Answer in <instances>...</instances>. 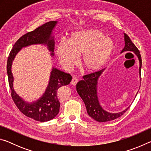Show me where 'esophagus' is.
Returning a JSON list of instances; mask_svg holds the SVG:
<instances>
[{"instance_id":"esophagus-1","label":"esophagus","mask_w":151,"mask_h":151,"mask_svg":"<svg viewBox=\"0 0 151 151\" xmlns=\"http://www.w3.org/2000/svg\"><path fill=\"white\" fill-rule=\"evenodd\" d=\"M78 81V78H76V77H73V79H72V81H71V84H72L73 85L75 86V85H76V84H77Z\"/></svg>"}]
</instances>
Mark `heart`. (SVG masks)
I'll return each instance as SVG.
<instances>
[{"label": "heart", "instance_id": "1", "mask_svg": "<svg viewBox=\"0 0 151 151\" xmlns=\"http://www.w3.org/2000/svg\"><path fill=\"white\" fill-rule=\"evenodd\" d=\"M112 40L96 29L78 30L70 35L68 42L61 40L56 48V55L66 70L76 65L81 55V63L86 71L94 73L101 69L113 53Z\"/></svg>", "mask_w": 151, "mask_h": 151}]
</instances>
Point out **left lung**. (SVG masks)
<instances>
[{"label": "left lung", "instance_id": "left-lung-1", "mask_svg": "<svg viewBox=\"0 0 151 151\" xmlns=\"http://www.w3.org/2000/svg\"><path fill=\"white\" fill-rule=\"evenodd\" d=\"M124 34V47L122 50L121 53L124 52H132L137 56L139 61V77L140 78V70L142 66L141 56L140 55L139 50L136 47L133 42L131 41L127 34ZM106 68H104L97 72L89 74L83 76V79L78 82L76 84V91L79 96L83 99L84 103L85 104L86 111L89 116L95 121L104 122L110 121H112L122 116L127 109L129 108V106L123 111L119 112H110L104 110L102 107L98 97V84L99 80L102 74L105 70ZM141 78H140V81ZM137 93L134 97H136ZM135 99V98H134Z\"/></svg>", "mask_w": 151, "mask_h": 151}]
</instances>
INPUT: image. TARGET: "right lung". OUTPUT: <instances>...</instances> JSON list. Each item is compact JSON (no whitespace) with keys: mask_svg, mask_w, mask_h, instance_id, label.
<instances>
[{"mask_svg":"<svg viewBox=\"0 0 151 151\" xmlns=\"http://www.w3.org/2000/svg\"><path fill=\"white\" fill-rule=\"evenodd\" d=\"M57 23V20L48 22L33 31L22 36L15 42L7 60V75L11 90V96L14 103L24 115L40 122L50 121L57 115L60 109V102L58 99L57 91L61 86L68 85L72 80V76L68 73L52 66L50 73L48 84L45 93L37 101L30 103L20 97L14 91L12 65L15 57L22 48L31 45L45 46L50 52L51 57H54L55 42V33L53 32Z\"/></svg>","mask_w":151,"mask_h":151,"instance_id":"right-lung-1","label":"right lung"}]
</instances>
